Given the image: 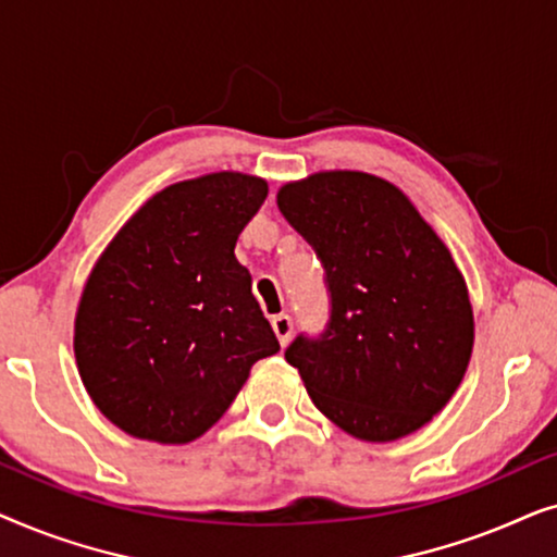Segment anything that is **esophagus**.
Wrapping results in <instances>:
<instances>
[{"instance_id":"1","label":"esophagus","mask_w":557,"mask_h":557,"mask_svg":"<svg viewBox=\"0 0 557 557\" xmlns=\"http://www.w3.org/2000/svg\"><path fill=\"white\" fill-rule=\"evenodd\" d=\"M271 326H273V332H276V337H278V342H281V347H286V345H288V339H292V332H294V322H292V317H288V314H276V317H271Z\"/></svg>"}]
</instances>
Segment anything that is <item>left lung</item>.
Returning <instances> with one entry per match:
<instances>
[{"label":"left lung","mask_w":557,"mask_h":557,"mask_svg":"<svg viewBox=\"0 0 557 557\" xmlns=\"http://www.w3.org/2000/svg\"><path fill=\"white\" fill-rule=\"evenodd\" d=\"M276 202L317 250L332 304L326 330L299 334L286 362L355 438L418 431L451 400L474 347L469 292L444 240L375 174L319 172Z\"/></svg>","instance_id":"8db88e82"}]
</instances>
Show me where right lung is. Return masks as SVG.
<instances>
[{"label": "right lung", "mask_w": 557, "mask_h": 557, "mask_svg": "<svg viewBox=\"0 0 557 557\" xmlns=\"http://www.w3.org/2000/svg\"><path fill=\"white\" fill-rule=\"evenodd\" d=\"M269 185L215 172L164 187L98 258L75 314V362L96 408L134 438L187 444L278 352L235 243Z\"/></svg>", "instance_id": "1"}]
</instances>
